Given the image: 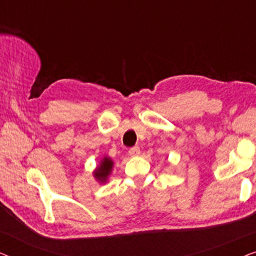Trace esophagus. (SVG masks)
<instances>
[{
	"instance_id": "1",
	"label": "esophagus",
	"mask_w": 256,
	"mask_h": 256,
	"mask_svg": "<svg viewBox=\"0 0 256 256\" xmlns=\"http://www.w3.org/2000/svg\"><path fill=\"white\" fill-rule=\"evenodd\" d=\"M128 152H129V155H130V156H138L140 152H140L138 146H132V148L129 149Z\"/></svg>"
}]
</instances>
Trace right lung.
Returning a JSON list of instances; mask_svg holds the SVG:
<instances>
[{"instance_id":"1","label":"right lung","mask_w":256,"mask_h":256,"mask_svg":"<svg viewBox=\"0 0 256 256\" xmlns=\"http://www.w3.org/2000/svg\"><path fill=\"white\" fill-rule=\"evenodd\" d=\"M113 160H112L110 157H104L101 160L99 166L96 168V171H94V178L100 183H106L108 176H110L112 172V169H113Z\"/></svg>"}]
</instances>
